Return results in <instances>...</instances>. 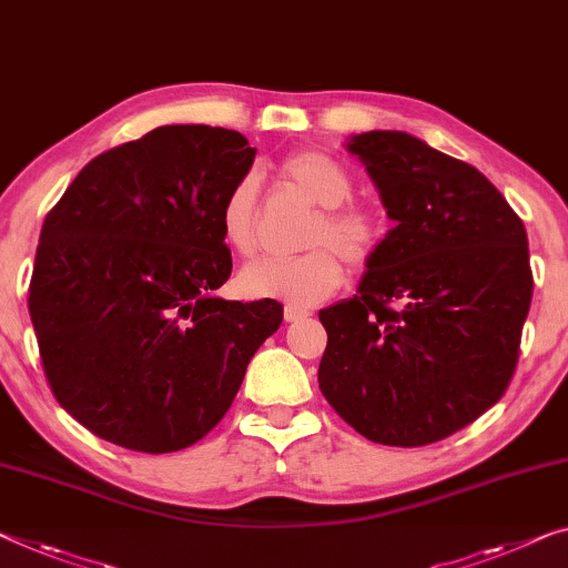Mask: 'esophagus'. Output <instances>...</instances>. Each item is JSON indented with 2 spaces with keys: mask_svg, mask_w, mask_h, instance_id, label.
<instances>
[{
  "mask_svg": "<svg viewBox=\"0 0 568 568\" xmlns=\"http://www.w3.org/2000/svg\"><path fill=\"white\" fill-rule=\"evenodd\" d=\"M283 316H285L287 324H295V321H303V318H308L311 313H308L306 308H301V306H291V303H287L285 311H283Z\"/></svg>",
  "mask_w": 568,
  "mask_h": 568,
  "instance_id": "obj_1",
  "label": "esophagus"
}]
</instances>
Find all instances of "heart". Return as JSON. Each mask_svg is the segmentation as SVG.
<instances>
[{"label": "heart", "instance_id": "obj_1", "mask_svg": "<svg viewBox=\"0 0 568 568\" xmlns=\"http://www.w3.org/2000/svg\"><path fill=\"white\" fill-rule=\"evenodd\" d=\"M283 181L318 206L306 236L308 252L295 257H267L247 265L236 287L247 298H273L291 306H316L344 281V260L365 265L383 244L385 226L377 214L344 203L352 196V178L332 155L301 150L281 165ZM219 230L226 247L250 257L257 247V181L244 175L219 206Z\"/></svg>", "mask_w": 568, "mask_h": 568}]
</instances>
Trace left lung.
Listing matches in <instances>:
<instances>
[{"label":"left lung","mask_w":568,"mask_h":568,"mask_svg":"<svg viewBox=\"0 0 568 568\" xmlns=\"http://www.w3.org/2000/svg\"><path fill=\"white\" fill-rule=\"evenodd\" d=\"M395 226L357 295L318 311V387L354 430L426 446L500 400L532 298L528 234L477 168L397 130L352 134Z\"/></svg>","instance_id":"8db88e82"}]
</instances>
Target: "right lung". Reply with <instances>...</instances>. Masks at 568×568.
<instances>
[{
  "instance_id": "obj_1",
  "label": "right lung",
  "mask_w": 568,
  "mask_h": 568,
  "mask_svg": "<svg viewBox=\"0 0 568 568\" xmlns=\"http://www.w3.org/2000/svg\"><path fill=\"white\" fill-rule=\"evenodd\" d=\"M255 148L224 126L165 124L91 160L45 216L30 318L55 400L104 442L196 444L277 332V301H224L219 206Z\"/></svg>"
}]
</instances>
